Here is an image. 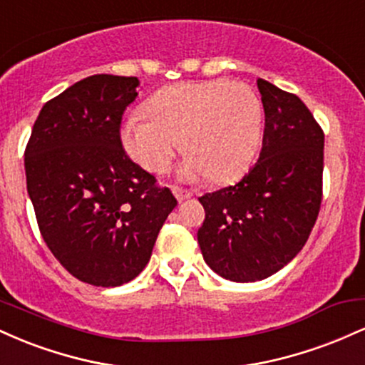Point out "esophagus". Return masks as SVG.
<instances>
[{
    "label": "esophagus",
    "mask_w": 365,
    "mask_h": 365,
    "mask_svg": "<svg viewBox=\"0 0 365 365\" xmlns=\"http://www.w3.org/2000/svg\"><path fill=\"white\" fill-rule=\"evenodd\" d=\"M171 192H173L175 197H177L178 202H183V200L190 199V197L194 195L192 192H188V190H185V188H180V187H171Z\"/></svg>",
    "instance_id": "obj_1"
}]
</instances>
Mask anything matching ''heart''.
<instances>
[{
  "label": "heart",
  "instance_id": "1",
  "mask_svg": "<svg viewBox=\"0 0 365 365\" xmlns=\"http://www.w3.org/2000/svg\"><path fill=\"white\" fill-rule=\"evenodd\" d=\"M145 115H130L120 128L123 149L150 173H165L175 154L187 182L211 177L225 183L245 173L262 139L264 111L254 89L240 82H187L158 91Z\"/></svg>",
  "mask_w": 365,
  "mask_h": 365
}]
</instances>
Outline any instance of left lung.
I'll list each match as a JSON object with an SVG mask.
<instances>
[{
	"mask_svg": "<svg viewBox=\"0 0 365 365\" xmlns=\"http://www.w3.org/2000/svg\"><path fill=\"white\" fill-rule=\"evenodd\" d=\"M257 87L266 116L259 161L237 185L199 197L204 261L237 283L278 273L302 250L322 195L321 127L295 94L262 78Z\"/></svg>",
	"mask_w": 365,
	"mask_h": 365,
	"instance_id": "obj_1",
	"label": "left lung"
}]
</instances>
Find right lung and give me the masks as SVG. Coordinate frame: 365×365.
<instances>
[{"label":"right lung","mask_w":365,"mask_h":365,"mask_svg":"<svg viewBox=\"0 0 365 365\" xmlns=\"http://www.w3.org/2000/svg\"><path fill=\"white\" fill-rule=\"evenodd\" d=\"M137 77L92 75L46 103L25 149L27 192L46 245L94 287H120L149 262L177 199L121 148Z\"/></svg>","instance_id":"right-lung-1"}]
</instances>
